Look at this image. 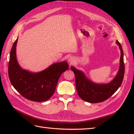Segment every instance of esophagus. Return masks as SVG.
<instances>
[{
    "label": "esophagus",
    "mask_w": 134,
    "mask_h": 134,
    "mask_svg": "<svg viewBox=\"0 0 134 134\" xmlns=\"http://www.w3.org/2000/svg\"><path fill=\"white\" fill-rule=\"evenodd\" d=\"M68 61H69V62L70 63V64H74L75 63V59L74 58H73V57L71 56L69 58V59H68Z\"/></svg>",
    "instance_id": "34e87169"
}]
</instances>
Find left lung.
Instances as JSON below:
<instances>
[{
  "label": "left lung",
  "instance_id": "left-lung-1",
  "mask_svg": "<svg viewBox=\"0 0 134 134\" xmlns=\"http://www.w3.org/2000/svg\"><path fill=\"white\" fill-rule=\"evenodd\" d=\"M121 55L120 66L117 75L113 80L108 83H96L88 79L85 74L74 67H71V70L75 76V86L76 91L80 98L90 103H98L103 102L112 96L121 86L124 75V64L123 51L121 45L116 41Z\"/></svg>",
  "mask_w": 134,
  "mask_h": 134
}]
</instances>
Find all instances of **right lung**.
Masks as SVG:
<instances>
[{
  "instance_id": "obj_1",
  "label": "right lung",
  "mask_w": 134,
  "mask_h": 134,
  "mask_svg": "<svg viewBox=\"0 0 134 134\" xmlns=\"http://www.w3.org/2000/svg\"><path fill=\"white\" fill-rule=\"evenodd\" d=\"M17 41L18 38L11 49L8 63V76L11 84L17 92L29 100H48L55 92L62 74L69 69V64L66 61L56 63L38 72L22 69L16 59Z\"/></svg>"
}]
</instances>
